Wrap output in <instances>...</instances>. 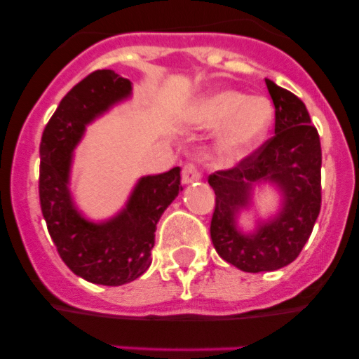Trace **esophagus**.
<instances>
[{"label": "esophagus", "mask_w": 359, "mask_h": 359, "mask_svg": "<svg viewBox=\"0 0 359 359\" xmlns=\"http://www.w3.org/2000/svg\"><path fill=\"white\" fill-rule=\"evenodd\" d=\"M201 179V172L198 170V166L194 163H186L182 168V182L184 184H191L196 182V180Z\"/></svg>", "instance_id": "esophagus-1"}]
</instances>
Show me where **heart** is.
Masks as SVG:
<instances>
[{
    "label": "heart",
    "mask_w": 359,
    "mask_h": 359,
    "mask_svg": "<svg viewBox=\"0 0 359 359\" xmlns=\"http://www.w3.org/2000/svg\"><path fill=\"white\" fill-rule=\"evenodd\" d=\"M274 118L273 104L266 97L220 90L203 97L191 112V121L203 130H217L219 151L227 158H238L252 151L269 130Z\"/></svg>",
    "instance_id": "heart-1"
}]
</instances>
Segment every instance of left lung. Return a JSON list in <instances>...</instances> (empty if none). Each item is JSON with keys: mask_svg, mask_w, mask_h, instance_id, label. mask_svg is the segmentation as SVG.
Segmentation results:
<instances>
[{"mask_svg": "<svg viewBox=\"0 0 359 359\" xmlns=\"http://www.w3.org/2000/svg\"><path fill=\"white\" fill-rule=\"evenodd\" d=\"M274 104V135L234 168L208 177L215 191L210 236L217 253L245 273L276 271L299 257L321 208V144L302 100L266 79ZM271 182L282 193L273 219L245 235L236 215L251 204L252 187Z\"/></svg>", "mask_w": 359, "mask_h": 359, "instance_id": "obj_1", "label": "left lung"}]
</instances>
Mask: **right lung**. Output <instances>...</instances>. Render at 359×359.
<instances>
[{
  "instance_id": "1",
  "label": "right lung",
  "mask_w": 359,
  "mask_h": 359,
  "mask_svg": "<svg viewBox=\"0 0 359 359\" xmlns=\"http://www.w3.org/2000/svg\"><path fill=\"white\" fill-rule=\"evenodd\" d=\"M132 95V83L111 69L86 76L60 100L39 144V203L46 227L64 264L83 280L119 287L142 276L159 217L177 198L180 168L142 177L125 208L109 220L85 219L69 191L72 151L86 125Z\"/></svg>"
}]
</instances>
